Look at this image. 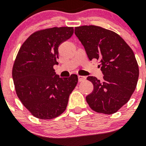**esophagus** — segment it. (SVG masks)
<instances>
[{
  "label": "esophagus",
  "mask_w": 146,
  "mask_h": 146,
  "mask_svg": "<svg viewBox=\"0 0 146 146\" xmlns=\"http://www.w3.org/2000/svg\"><path fill=\"white\" fill-rule=\"evenodd\" d=\"M86 79V77H85V76H78V80H79V82H82V81H84Z\"/></svg>",
  "instance_id": "esophagus-1"
}]
</instances>
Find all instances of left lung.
Segmentation results:
<instances>
[{
    "mask_svg": "<svg viewBox=\"0 0 146 146\" xmlns=\"http://www.w3.org/2000/svg\"><path fill=\"white\" fill-rule=\"evenodd\" d=\"M74 33L89 60H99L104 75L102 80L87 77L94 91L86 96V102L97 113H116L128 102L138 80L139 68L133 51L119 35L102 27H76Z\"/></svg>",
    "mask_w": 146,
    "mask_h": 146,
    "instance_id": "8db88e82",
    "label": "left lung"
}]
</instances>
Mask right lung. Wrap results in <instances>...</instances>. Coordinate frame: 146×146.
<instances>
[{
	"label": "right lung",
	"mask_w": 146,
	"mask_h": 146,
	"mask_svg": "<svg viewBox=\"0 0 146 146\" xmlns=\"http://www.w3.org/2000/svg\"><path fill=\"white\" fill-rule=\"evenodd\" d=\"M74 33L72 27L44 29L31 34L20 47L13 66L17 95L33 116L48 120L65 111L78 77L55 74L58 47Z\"/></svg>",
	"instance_id": "obj_1"
}]
</instances>
